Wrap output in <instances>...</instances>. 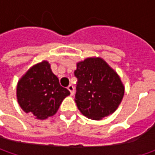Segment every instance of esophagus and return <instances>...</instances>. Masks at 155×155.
I'll return each instance as SVG.
<instances>
[{
    "label": "esophagus",
    "instance_id": "1",
    "mask_svg": "<svg viewBox=\"0 0 155 155\" xmlns=\"http://www.w3.org/2000/svg\"><path fill=\"white\" fill-rule=\"evenodd\" d=\"M67 89H68V91H70V93H71V96H73V95H74V87L70 84V85L67 87Z\"/></svg>",
    "mask_w": 155,
    "mask_h": 155
}]
</instances>
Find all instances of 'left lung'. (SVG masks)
Here are the masks:
<instances>
[{
	"instance_id": "obj_1",
	"label": "left lung",
	"mask_w": 155,
	"mask_h": 155,
	"mask_svg": "<svg viewBox=\"0 0 155 155\" xmlns=\"http://www.w3.org/2000/svg\"><path fill=\"white\" fill-rule=\"evenodd\" d=\"M75 102L88 118L100 120L115 112L124 95V87L116 72L100 58L78 63Z\"/></svg>"
}]
</instances>
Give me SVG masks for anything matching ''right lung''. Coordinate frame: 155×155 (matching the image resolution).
Segmentation results:
<instances>
[{"instance_id": "add662e5", "label": "right lung", "mask_w": 155, "mask_h": 155, "mask_svg": "<svg viewBox=\"0 0 155 155\" xmlns=\"http://www.w3.org/2000/svg\"><path fill=\"white\" fill-rule=\"evenodd\" d=\"M69 95L70 91L59 84L47 61L29 69L17 85V99L21 109L39 120L53 116Z\"/></svg>"}]
</instances>
